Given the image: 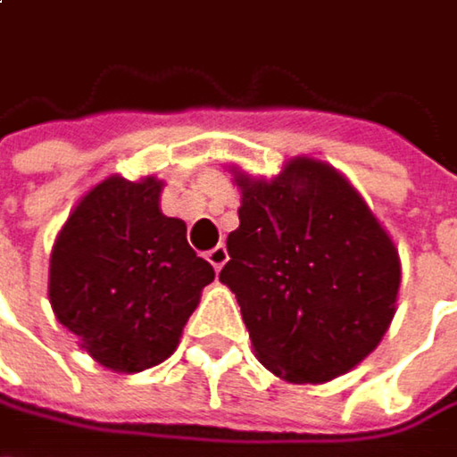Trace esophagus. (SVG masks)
<instances>
[{"mask_svg":"<svg viewBox=\"0 0 457 457\" xmlns=\"http://www.w3.org/2000/svg\"><path fill=\"white\" fill-rule=\"evenodd\" d=\"M205 260H208L211 268L219 273V270L224 268V262H227V249H224V246H216V249H211V252L205 254Z\"/></svg>","mask_w":457,"mask_h":457,"instance_id":"34e87169","label":"esophagus"}]
</instances>
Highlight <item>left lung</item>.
Wrapping results in <instances>:
<instances>
[{
  "instance_id": "8db88e82",
  "label": "left lung",
  "mask_w": 457,
  "mask_h": 457,
  "mask_svg": "<svg viewBox=\"0 0 457 457\" xmlns=\"http://www.w3.org/2000/svg\"><path fill=\"white\" fill-rule=\"evenodd\" d=\"M238 230L219 281L233 289L260 361L292 383H327L383 340L399 254L361 195L327 162L297 157L273 181L236 176Z\"/></svg>"
}]
</instances>
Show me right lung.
Segmentation results:
<instances>
[{
  "instance_id": "add662e5",
  "label": "right lung",
  "mask_w": 457,
  "mask_h": 457,
  "mask_svg": "<svg viewBox=\"0 0 457 457\" xmlns=\"http://www.w3.org/2000/svg\"><path fill=\"white\" fill-rule=\"evenodd\" d=\"M154 176H112L66 219L50 257V305L82 348L114 372L165 361L213 268L187 244V224L160 211Z\"/></svg>"
}]
</instances>
